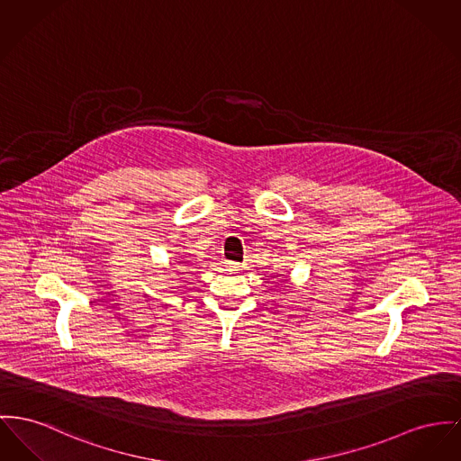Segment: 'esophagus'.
<instances>
[{"label":"esophagus","instance_id":"1","mask_svg":"<svg viewBox=\"0 0 461 461\" xmlns=\"http://www.w3.org/2000/svg\"><path fill=\"white\" fill-rule=\"evenodd\" d=\"M225 269H227V271H240L241 266L236 264V262H229V260H227V262H225Z\"/></svg>","mask_w":461,"mask_h":461}]
</instances>
